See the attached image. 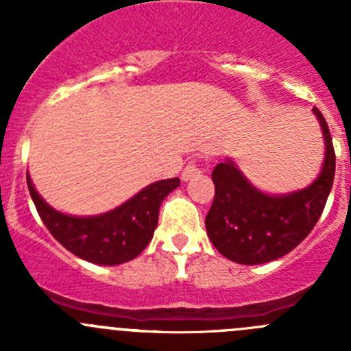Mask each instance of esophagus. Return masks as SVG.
Instances as JSON below:
<instances>
[{
	"label": "esophagus",
	"instance_id": "34e87169",
	"mask_svg": "<svg viewBox=\"0 0 351 351\" xmlns=\"http://www.w3.org/2000/svg\"><path fill=\"white\" fill-rule=\"evenodd\" d=\"M198 175H200V168H198L195 162H189V165H186L185 168H183L182 180H183V182H189V180L197 178Z\"/></svg>",
	"mask_w": 351,
	"mask_h": 351
}]
</instances>
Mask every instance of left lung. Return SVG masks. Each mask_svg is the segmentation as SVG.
Returning <instances> with one entry per match:
<instances>
[{"label": "left lung", "mask_w": 351, "mask_h": 351, "mask_svg": "<svg viewBox=\"0 0 351 351\" xmlns=\"http://www.w3.org/2000/svg\"><path fill=\"white\" fill-rule=\"evenodd\" d=\"M324 137V159L309 186L282 195L261 192L231 158L212 171L215 195L205 217L207 236L215 250L241 265H261L282 258L307 238L331 192L335 149L323 113L313 108Z\"/></svg>", "instance_id": "left-lung-1"}]
</instances>
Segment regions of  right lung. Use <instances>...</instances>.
<instances>
[{
	"mask_svg": "<svg viewBox=\"0 0 351 351\" xmlns=\"http://www.w3.org/2000/svg\"><path fill=\"white\" fill-rule=\"evenodd\" d=\"M30 197L49 232L67 251L95 265L125 263L143 253L158 226L162 200L180 186L178 178L147 185L119 207L98 215H69L47 204L27 173Z\"/></svg>",
	"mask_w": 351,
	"mask_h": 351,
	"instance_id": "1",
	"label": "right lung"
}]
</instances>
